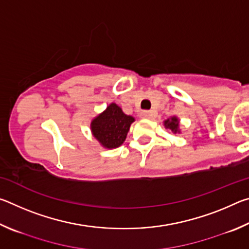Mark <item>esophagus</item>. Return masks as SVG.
<instances>
[{
    "label": "esophagus",
    "mask_w": 249,
    "mask_h": 249,
    "mask_svg": "<svg viewBox=\"0 0 249 249\" xmlns=\"http://www.w3.org/2000/svg\"><path fill=\"white\" fill-rule=\"evenodd\" d=\"M141 116L142 119H150L153 116V111H142Z\"/></svg>",
    "instance_id": "34e87169"
}]
</instances>
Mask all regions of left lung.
<instances>
[{"instance_id":"obj_1","label":"left lung","mask_w":249,"mask_h":249,"mask_svg":"<svg viewBox=\"0 0 249 249\" xmlns=\"http://www.w3.org/2000/svg\"><path fill=\"white\" fill-rule=\"evenodd\" d=\"M165 126H166V128H170L174 133L179 132V130H178L179 121H178V119H177V117H171V119L165 121Z\"/></svg>"}]
</instances>
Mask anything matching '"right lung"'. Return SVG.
Returning <instances> with one entry per match:
<instances>
[{"label":"right lung","instance_id":"1","mask_svg":"<svg viewBox=\"0 0 249 249\" xmlns=\"http://www.w3.org/2000/svg\"><path fill=\"white\" fill-rule=\"evenodd\" d=\"M133 122L134 117L124 114L120 107L112 103L92 121L91 129L105 148H116L124 142Z\"/></svg>","mask_w":249,"mask_h":249}]
</instances>
